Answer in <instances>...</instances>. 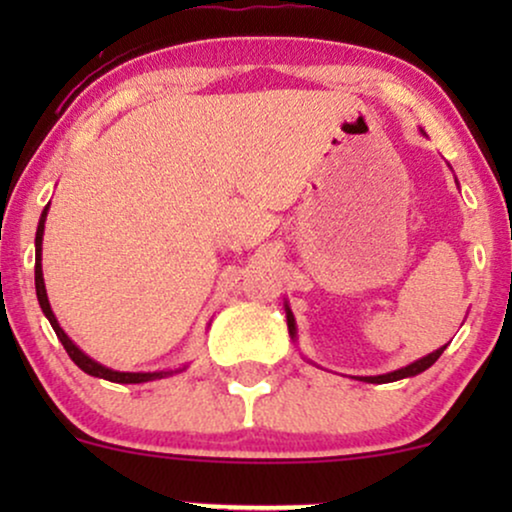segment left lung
Listing matches in <instances>:
<instances>
[{
	"instance_id": "obj_1",
	"label": "left lung",
	"mask_w": 512,
	"mask_h": 512,
	"mask_svg": "<svg viewBox=\"0 0 512 512\" xmlns=\"http://www.w3.org/2000/svg\"><path fill=\"white\" fill-rule=\"evenodd\" d=\"M286 322H289L291 339H296V320H293V313H291L289 305H286ZM445 346H448V344H445ZM445 346H440V349L433 351V354L419 358V361L409 363V366H404V368H399V370H392V373H385V375H368V378H361V380H363V383H378V385H380V383H395V380L411 378V375L424 373L426 368H431L433 363L438 361L440 354H443V351H445Z\"/></svg>"
}]
</instances>
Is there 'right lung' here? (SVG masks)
<instances>
[{"mask_svg":"<svg viewBox=\"0 0 512 512\" xmlns=\"http://www.w3.org/2000/svg\"><path fill=\"white\" fill-rule=\"evenodd\" d=\"M48 207L43 209V214H40V223H38V231H35V293H38V303L40 308H43L45 317L50 320L52 330H55L57 339H60L64 349H67V354L72 361L79 366L84 373L93 375V378H103V380H110V383H122V385H129V383H149V380H161L166 378V375H173L178 373V370H156V373H122V370H113V368H105L101 366L98 361H93L91 356H86L84 351L76 346L72 339L64 334V330L60 327V322H57L55 313H52L50 308V301H48V291H45V281H43V264H40V255H43V233H45V219H48ZM185 370V368H180Z\"/></svg>","mask_w":512,"mask_h":512,"instance_id":"add662e5","label":"right lung"}]
</instances>
